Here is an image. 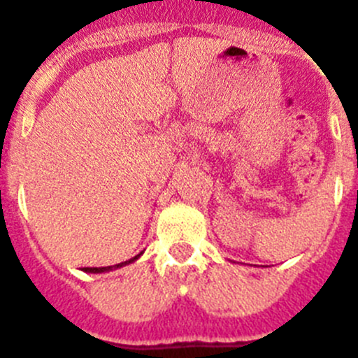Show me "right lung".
<instances>
[{
    "label": "right lung",
    "instance_id": "1",
    "mask_svg": "<svg viewBox=\"0 0 358 358\" xmlns=\"http://www.w3.org/2000/svg\"><path fill=\"white\" fill-rule=\"evenodd\" d=\"M140 255H142V253H138V255L133 257V259L125 260V262H120V264L105 266V268H85V270H83V271H87V273H103V271H113V270H118V268H122V266H127V264H131V262H134V260L138 259Z\"/></svg>",
    "mask_w": 358,
    "mask_h": 358
}]
</instances>
